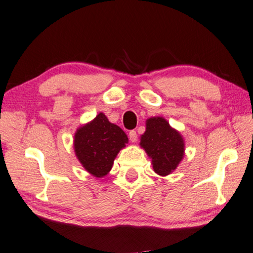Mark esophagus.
<instances>
[{
    "mask_svg": "<svg viewBox=\"0 0 253 253\" xmlns=\"http://www.w3.org/2000/svg\"><path fill=\"white\" fill-rule=\"evenodd\" d=\"M128 136H129V139H130V142H135L137 139V133H136V130H130L129 131V134H128Z\"/></svg>",
    "mask_w": 253,
    "mask_h": 253,
    "instance_id": "obj_1",
    "label": "esophagus"
}]
</instances>
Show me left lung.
<instances>
[{
  "instance_id": "8db88e82",
  "label": "left lung",
  "mask_w": 253,
  "mask_h": 253,
  "mask_svg": "<svg viewBox=\"0 0 253 253\" xmlns=\"http://www.w3.org/2000/svg\"><path fill=\"white\" fill-rule=\"evenodd\" d=\"M139 144L152 159L153 169L158 175L170 174L183 159L182 136L161 117L146 120V130L142 135Z\"/></svg>"
}]
</instances>
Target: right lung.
<instances>
[{"instance_id":"obj_1","label":"right lung","mask_w":253,"mask_h":253,"mask_svg":"<svg viewBox=\"0 0 253 253\" xmlns=\"http://www.w3.org/2000/svg\"><path fill=\"white\" fill-rule=\"evenodd\" d=\"M127 142L125 131L99 114L75 134V152L89 174L102 177L110 171L115 158Z\"/></svg>"}]
</instances>
